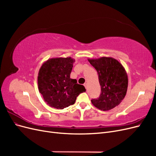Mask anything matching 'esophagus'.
I'll list each match as a JSON object with an SVG mask.
<instances>
[{
    "mask_svg": "<svg viewBox=\"0 0 156 156\" xmlns=\"http://www.w3.org/2000/svg\"><path fill=\"white\" fill-rule=\"evenodd\" d=\"M84 87L86 88V89L87 88V83H84Z\"/></svg>",
    "mask_w": 156,
    "mask_h": 156,
    "instance_id": "esophagus-1",
    "label": "esophagus"
}]
</instances>
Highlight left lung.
I'll return each instance as SVG.
<instances>
[{
  "label": "left lung",
  "mask_w": 156,
  "mask_h": 156,
  "mask_svg": "<svg viewBox=\"0 0 156 156\" xmlns=\"http://www.w3.org/2000/svg\"><path fill=\"white\" fill-rule=\"evenodd\" d=\"M98 74L101 94L92 100L94 107L106 111L119 105L124 100L128 87V78L125 68L116 59L102 56L99 58H88Z\"/></svg>",
  "instance_id": "8db88e82"
}]
</instances>
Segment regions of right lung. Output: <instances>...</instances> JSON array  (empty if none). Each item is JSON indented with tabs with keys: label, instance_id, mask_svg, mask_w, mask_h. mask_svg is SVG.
Listing matches in <instances>:
<instances>
[{
	"label": "right lung",
	"instance_id": "add662e5",
	"mask_svg": "<svg viewBox=\"0 0 156 156\" xmlns=\"http://www.w3.org/2000/svg\"><path fill=\"white\" fill-rule=\"evenodd\" d=\"M75 59L71 57L49 58L43 63L37 76L39 92L51 107L63 109L73 105L80 94L86 91L83 85L70 78Z\"/></svg>",
	"mask_w": 156,
	"mask_h": 156
}]
</instances>
